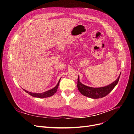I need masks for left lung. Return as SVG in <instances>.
<instances>
[{"label": "left lung", "mask_w": 134, "mask_h": 134, "mask_svg": "<svg viewBox=\"0 0 134 134\" xmlns=\"http://www.w3.org/2000/svg\"><path fill=\"white\" fill-rule=\"evenodd\" d=\"M121 74L118 79L110 85L100 88H93L84 85L79 80V77H78L77 87L79 92L83 96L92 98L99 99L103 98L108 95L118 84Z\"/></svg>", "instance_id": "1"}]
</instances>
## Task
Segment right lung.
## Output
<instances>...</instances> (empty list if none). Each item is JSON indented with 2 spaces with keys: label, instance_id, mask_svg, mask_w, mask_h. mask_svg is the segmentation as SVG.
Returning <instances> with one entry per match:
<instances>
[{
  "label": "right lung",
  "instance_id": "1",
  "mask_svg": "<svg viewBox=\"0 0 134 134\" xmlns=\"http://www.w3.org/2000/svg\"><path fill=\"white\" fill-rule=\"evenodd\" d=\"M61 79V78H60ZM60 79H59L58 83L57 84V85L54 87L53 88V89H51V90H49L46 92H44L43 93H32V92H29L26 90H25V89H23V90L24 91H25L26 93H27L28 94H29L30 96H32V97H35V98H47V97H51L52 96H53L57 91V89H58V86H59V82H60Z\"/></svg>",
  "mask_w": 134,
  "mask_h": 134
}]
</instances>
